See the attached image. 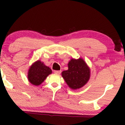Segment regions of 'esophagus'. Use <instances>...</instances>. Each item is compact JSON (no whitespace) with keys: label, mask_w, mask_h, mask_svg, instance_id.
<instances>
[{"label":"esophagus","mask_w":125,"mask_h":125,"mask_svg":"<svg viewBox=\"0 0 125 125\" xmlns=\"http://www.w3.org/2000/svg\"><path fill=\"white\" fill-rule=\"evenodd\" d=\"M61 71H54V73L56 74H60L61 73Z\"/></svg>","instance_id":"esophagus-1"}]
</instances>
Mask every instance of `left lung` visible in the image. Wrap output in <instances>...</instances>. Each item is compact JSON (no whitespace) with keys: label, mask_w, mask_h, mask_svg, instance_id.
I'll return each instance as SVG.
<instances>
[{"label":"left lung","mask_w":125,"mask_h":125,"mask_svg":"<svg viewBox=\"0 0 125 125\" xmlns=\"http://www.w3.org/2000/svg\"><path fill=\"white\" fill-rule=\"evenodd\" d=\"M68 70L63 71L62 75L72 89H77L83 86L90 77V69L82 58L72 59L69 62Z\"/></svg>","instance_id":"obj_1"}]
</instances>
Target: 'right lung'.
<instances>
[{"instance_id":"add662e5","label":"right lung","mask_w":125,"mask_h":125,"mask_svg":"<svg viewBox=\"0 0 125 125\" xmlns=\"http://www.w3.org/2000/svg\"><path fill=\"white\" fill-rule=\"evenodd\" d=\"M52 73V70L40 60L34 63L28 73V79L32 85L39 86Z\"/></svg>"}]
</instances>
